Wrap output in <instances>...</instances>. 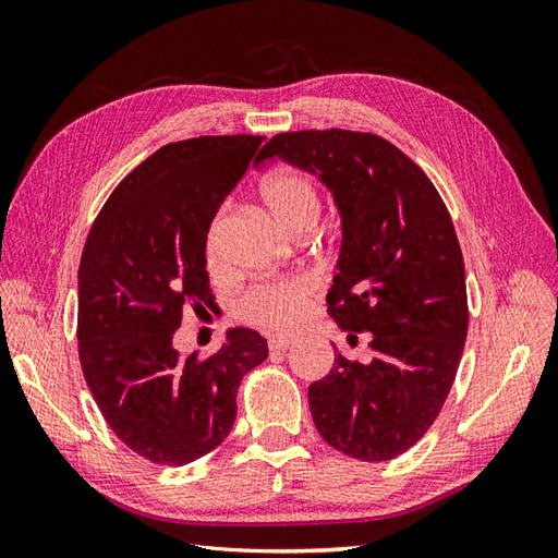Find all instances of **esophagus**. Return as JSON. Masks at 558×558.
I'll return each instance as SVG.
<instances>
[{
    "label": "esophagus",
    "mask_w": 558,
    "mask_h": 558,
    "mask_svg": "<svg viewBox=\"0 0 558 558\" xmlns=\"http://www.w3.org/2000/svg\"><path fill=\"white\" fill-rule=\"evenodd\" d=\"M298 344V337L291 335H272L269 337V351H289Z\"/></svg>",
    "instance_id": "obj_1"
}]
</instances>
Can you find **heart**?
I'll return each instance as SVG.
<instances>
[{
  "label": "heart",
  "mask_w": 558,
  "mask_h": 558,
  "mask_svg": "<svg viewBox=\"0 0 558 558\" xmlns=\"http://www.w3.org/2000/svg\"><path fill=\"white\" fill-rule=\"evenodd\" d=\"M260 197L275 221L289 232L314 230L320 216V195L316 183L302 172L279 170L267 174L260 183ZM226 223V211L218 209L205 232V260L209 272H221V234ZM316 283L310 277L291 279H269L248 286V289L234 300V316L244 324L269 328V330H291L307 318L314 300Z\"/></svg>",
  "instance_id": "heart-1"
}]
</instances>
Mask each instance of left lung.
I'll use <instances>...</instances> for the list:
<instances>
[{
  "label": "left lung",
  "mask_w": 558,
  "mask_h": 558,
  "mask_svg": "<svg viewBox=\"0 0 558 558\" xmlns=\"http://www.w3.org/2000/svg\"><path fill=\"white\" fill-rule=\"evenodd\" d=\"M272 158L332 191L344 238L328 314L373 332V361L337 353L310 386L314 426L351 459L391 461L433 426L463 356L470 314L451 216L426 172L373 132H281L258 162Z\"/></svg>",
  "instance_id": "obj_1"
}]
</instances>
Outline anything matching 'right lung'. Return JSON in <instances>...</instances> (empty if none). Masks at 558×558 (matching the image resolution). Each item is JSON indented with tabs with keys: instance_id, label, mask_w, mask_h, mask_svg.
Instances as JSON below:
<instances>
[{
	"instance_id": "right-lung-1",
	"label": "right lung",
	"mask_w": 558,
	"mask_h": 558,
	"mask_svg": "<svg viewBox=\"0 0 558 558\" xmlns=\"http://www.w3.org/2000/svg\"><path fill=\"white\" fill-rule=\"evenodd\" d=\"M265 137L221 134L165 144L116 185L78 265V361L118 440L158 465L221 445L242 377L267 340L232 328L211 356L174 349L183 310H211L205 232Z\"/></svg>"
}]
</instances>
